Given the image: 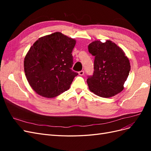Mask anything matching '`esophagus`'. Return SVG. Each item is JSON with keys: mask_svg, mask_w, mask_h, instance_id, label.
Returning <instances> with one entry per match:
<instances>
[{"mask_svg": "<svg viewBox=\"0 0 151 151\" xmlns=\"http://www.w3.org/2000/svg\"><path fill=\"white\" fill-rule=\"evenodd\" d=\"M79 74L80 76H83L84 74V70H81V71L79 72Z\"/></svg>", "mask_w": 151, "mask_h": 151, "instance_id": "1", "label": "esophagus"}]
</instances>
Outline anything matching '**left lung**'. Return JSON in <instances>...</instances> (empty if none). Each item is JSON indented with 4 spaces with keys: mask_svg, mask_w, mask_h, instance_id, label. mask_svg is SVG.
Listing matches in <instances>:
<instances>
[{
    "mask_svg": "<svg viewBox=\"0 0 151 151\" xmlns=\"http://www.w3.org/2000/svg\"><path fill=\"white\" fill-rule=\"evenodd\" d=\"M88 50L94 56L93 75L87 79L89 90L102 98L122 92L130 70L129 60L122 49L110 40H97L89 45Z\"/></svg>",
    "mask_w": 151,
    "mask_h": 151,
    "instance_id": "obj_1",
    "label": "left lung"
}]
</instances>
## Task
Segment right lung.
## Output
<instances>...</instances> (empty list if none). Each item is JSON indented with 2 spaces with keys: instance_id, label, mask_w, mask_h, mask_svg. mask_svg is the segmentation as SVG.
I'll list each match as a JSON object with an SVG mask.
<instances>
[{
  "instance_id": "right-lung-1",
  "label": "right lung",
  "mask_w": 151,
  "mask_h": 151,
  "mask_svg": "<svg viewBox=\"0 0 151 151\" xmlns=\"http://www.w3.org/2000/svg\"><path fill=\"white\" fill-rule=\"evenodd\" d=\"M76 41L60 32L40 38L24 61L26 79L42 96L56 97L70 88L78 73L74 72L72 50Z\"/></svg>"
}]
</instances>
